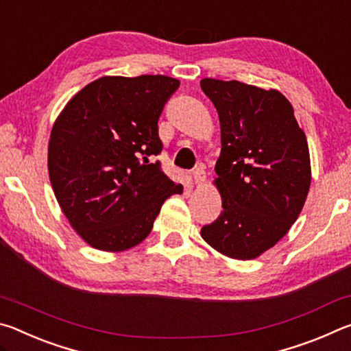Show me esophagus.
<instances>
[{
  "mask_svg": "<svg viewBox=\"0 0 351 351\" xmlns=\"http://www.w3.org/2000/svg\"><path fill=\"white\" fill-rule=\"evenodd\" d=\"M192 175H193V181H195V184H197V186H201V184L206 181V173H204V170L201 169V167L195 169L192 171Z\"/></svg>",
  "mask_w": 351,
  "mask_h": 351,
  "instance_id": "obj_1",
  "label": "esophagus"
}]
</instances>
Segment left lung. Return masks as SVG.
<instances>
[{"label":"left lung","instance_id":"left-lung-1","mask_svg":"<svg viewBox=\"0 0 351 351\" xmlns=\"http://www.w3.org/2000/svg\"><path fill=\"white\" fill-rule=\"evenodd\" d=\"M199 85L219 117L213 184L223 203L201 237L229 258H257L287 235L305 204L311 184L306 136L280 91L237 80Z\"/></svg>","mask_w":351,"mask_h":351}]
</instances>
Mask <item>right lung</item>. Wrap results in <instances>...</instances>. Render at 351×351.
I'll return each instance as SVG.
<instances>
[{
    "instance_id": "add662e5",
    "label": "right lung",
    "mask_w": 351,
    "mask_h": 351,
    "mask_svg": "<svg viewBox=\"0 0 351 351\" xmlns=\"http://www.w3.org/2000/svg\"><path fill=\"white\" fill-rule=\"evenodd\" d=\"M180 80L106 75L69 100L56 119L47 169L69 224L88 245L121 252L152 232L164 201L182 193L153 156L158 119Z\"/></svg>"
}]
</instances>
